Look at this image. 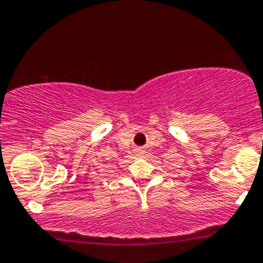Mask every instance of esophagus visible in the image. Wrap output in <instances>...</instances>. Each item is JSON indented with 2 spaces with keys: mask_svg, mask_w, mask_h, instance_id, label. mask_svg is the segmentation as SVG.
Instances as JSON below:
<instances>
[{
  "mask_svg": "<svg viewBox=\"0 0 263 263\" xmlns=\"http://www.w3.org/2000/svg\"><path fill=\"white\" fill-rule=\"evenodd\" d=\"M134 151H135V154H137L138 156H143L144 153H145V150L143 149V147H135Z\"/></svg>",
  "mask_w": 263,
  "mask_h": 263,
  "instance_id": "obj_1",
  "label": "esophagus"
}]
</instances>
